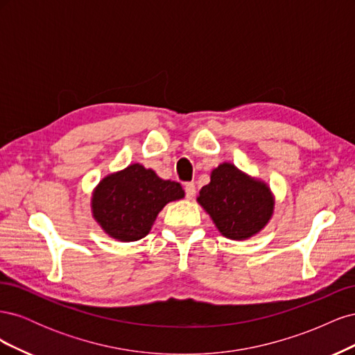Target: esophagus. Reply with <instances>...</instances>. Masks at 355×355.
I'll return each instance as SVG.
<instances>
[{
  "label": "esophagus",
  "instance_id": "obj_1",
  "mask_svg": "<svg viewBox=\"0 0 355 355\" xmlns=\"http://www.w3.org/2000/svg\"><path fill=\"white\" fill-rule=\"evenodd\" d=\"M184 189H185V196H187V198H192V197L196 196V185H194V184H191V182H188V184H185Z\"/></svg>",
  "mask_w": 355,
  "mask_h": 355
}]
</instances>
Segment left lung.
<instances>
[{
  "label": "left lung",
  "mask_w": 355,
  "mask_h": 355,
  "mask_svg": "<svg viewBox=\"0 0 355 355\" xmlns=\"http://www.w3.org/2000/svg\"><path fill=\"white\" fill-rule=\"evenodd\" d=\"M197 201L231 240H245L259 232L274 210L270 188L230 163L211 171L210 184L201 188Z\"/></svg>",
  "instance_id": "1"
}]
</instances>
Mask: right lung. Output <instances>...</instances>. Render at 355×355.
Returning <instances> with one entry per match:
<instances>
[{"mask_svg": "<svg viewBox=\"0 0 355 355\" xmlns=\"http://www.w3.org/2000/svg\"><path fill=\"white\" fill-rule=\"evenodd\" d=\"M179 182L159 179L155 171L132 164L106 176L93 192V216L102 230L120 241H136L151 231L167 202L184 198Z\"/></svg>", "mask_w": 355, "mask_h": 355, "instance_id": "1", "label": "right lung"}]
</instances>
